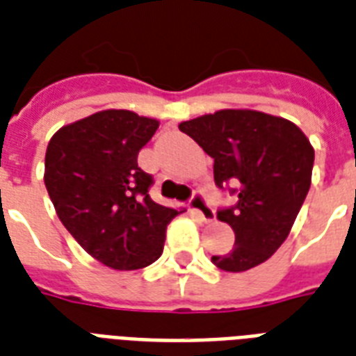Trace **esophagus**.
Listing matches in <instances>:
<instances>
[{
  "instance_id": "1",
  "label": "esophagus",
  "mask_w": 356,
  "mask_h": 356,
  "mask_svg": "<svg viewBox=\"0 0 356 356\" xmlns=\"http://www.w3.org/2000/svg\"><path fill=\"white\" fill-rule=\"evenodd\" d=\"M190 209H192V211H194L205 223L214 222V218H216V214L212 211V207L207 203L205 195L203 194H194V197L190 200Z\"/></svg>"
}]
</instances>
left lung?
I'll return each instance as SVG.
<instances>
[{"label":"left lung","instance_id":"obj_1","mask_svg":"<svg viewBox=\"0 0 356 356\" xmlns=\"http://www.w3.org/2000/svg\"><path fill=\"white\" fill-rule=\"evenodd\" d=\"M214 159V181L240 183L238 203L218 212L231 225L234 245L214 254L223 271L251 270L286 240L309 194L314 147L290 120L251 108H223L179 123Z\"/></svg>","mask_w":356,"mask_h":356}]
</instances>
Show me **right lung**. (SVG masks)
Masks as SVG:
<instances>
[{"instance_id": "right-lung-1", "label": "right lung", "mask_w": 356, "mask_h": 356, "mask_svg": "<svg viewBox=\"0 0 356 356\" xmlns=\"http://www.w3.org/2000/svg\"><path fill=\"white\" fill-rule=\"evenodd\" d=\"M159 120L107 108L68 123L46 149L44 183L58 220L86 253L113 270H140L162 254L166 227L183 211L151 200L138 151Z\"/></svg>"}]
</instances>
